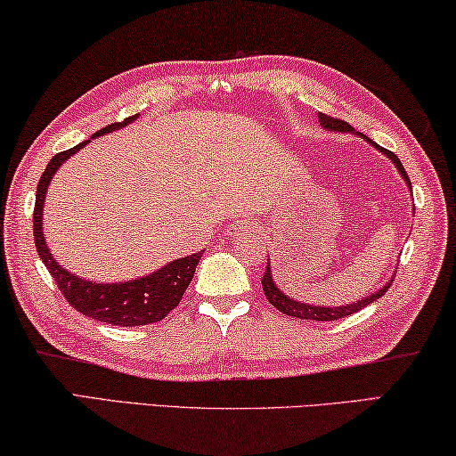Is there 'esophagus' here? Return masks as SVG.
<instances>
[{
  "label": "esophagus",
  "instance_id": "obj_1",
  "mask_svg": "<svg viewBox=\"0 0 456 456\" xmlns=\"http://www.w3.org/2000/svg\"><path fill=\"white\" fill-rule=\"evenodd\" d=\"M251 231H254V223L249 219H240V221H233L229 225V235L231 237H243V235H249Z\"/></svg>",
  "mask_w": 456,
  "mask_h": 456
}]
</instances>
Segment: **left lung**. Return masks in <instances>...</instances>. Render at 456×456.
<instances>
[{
  "label": "left lung",
  "mask_w": 456,
  "mask_h": 456,
  "mask_svg": "<svg viewBox=\"0 0 456 456\" xmlns=\"http://www.w3.org/2000/svg\"><path fill=\"white\" fill-rule=\"evenodd\" d=\"M319 119H321V126H322V127L332 129V132H353V127H351L349 124H346V121H343V119L330 118V115H324V113H319ZM363 137H365V135H363ZM365 140H367V137H365ZM367 142L373 143L371 140H367ZM373 146L378 148V150L384 151V154L389 158V160H392V162L397 166V170H400V175L403 176V180H406L408 186L411 189V183H410V178H408V175H406V170H403L402 162L397 160V156L394 154V151H389V150H386V148H381V146H378V143H373ZM262 286H264V294H265L267 302H270L272 306H276V308L280 310V313H284V314H288V316H294V319L322 321V322H327V321H338V319H345V316H351V314L359 313L361 308H365L367 305H371L373 300L381 298V296L386 294L387 288L392 286V281H389V284H386L384 288H381V290H378L375 294L367 296V298L355 302V305H346V306H330V308H327V306H310V305H302V302H296V300H292V298H288L286 294H281V290H278V286L273 284V280H272V267H270V262H267V267H265V272H264Z\"/></svg>",
  "instance_id": "8db88e82"
}]
</instances>
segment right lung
Instances as JSON below:
<instances>
[{
	"instance_id": "obj_1",
	"label": "right lung",
	"mask_w": 456,
	"mask_h": 456,
	"mask_svg": "<svg viewBox=\"0 0 456 456\" xmlns=\"http://www.w3.org/2000/svg\"><path fill=\"white\" fill-rule=\"evenodd\" d=\"M135 118L137 115L124 121H115L111 126H105L93 137L115 132V129L127 126ZM85 143L86 142L78 143V146L70 150L59 151L48 162L46 170L42 172L38 189H36L34 205V243L36 249H38V256L48 267L50 276L54 278L56 286H59V290L64 294L69 305L77 308L81 314L89 316V319L113 324V327H142V324L162 321L183 300L186 288L192 281L202 251L175 259V262L160 267V270L150 273L146 278L121 281V284H95V281L77 278L75 273L64 270V267L56 264V259L46 248L45 233H42V207H45L48 184L53 180L54 172L59 170V166L75 154V151L81 150Z\"/></svg>"
}]
</instances>
